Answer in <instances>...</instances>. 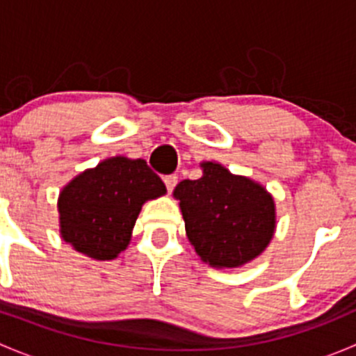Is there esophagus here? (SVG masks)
Wrapping results in <instances>:
<instances>
[{
    "label": "esophagus",
    "instance_id": "esophagus-1",
    "mask_svg": "<svg viewBox=\"0 0 356 356\" xmlns=\"http://www.w3.org/2000/svg\"><path fill=\"white\" fill-rule=\"evenodd\" d=\"M163 182H165V186H167V191L172 193L174 191L175 186H177V175H165Z\"/></svg>",
    "mask_w": 356,
    "mask_h": 356
}]
</instances>
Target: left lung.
Wrapping results in <instances>:
<instances>
[{"instance_id": "obj_1", "label": "left lung", "mask_w": 356, "mask_h": 356, "mask_svg": "<svg viewBox=\"0 0 356 356\" xmlns=\"http://www.w3.org/2000/svg\"><path fill=\"white\" fill-rule=\"evenodd\" d=\"M203 177L184 179L181 201L186 232L201 260L213 267H239L261 253L274 236L272 196L257 182L207 161Z\"/></svg>"}]
</instances>
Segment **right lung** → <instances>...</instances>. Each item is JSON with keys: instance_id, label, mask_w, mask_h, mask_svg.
<instances>
[{"instance_id": "add662e5", "label": "right lung", "mask_w": 356, "mask_h": 356, "mask_svg": "<svg viewBox=\"0 0 356 356\" xmlns=\"http://www.w3.org/2000/svg\"><path fill=\"white\" fill-rule=\"evenodd\" d=\"M165 191L145 160L108 158L77 175L60 195L62 238L88 257L111 260L131 241L143 203Z\"/></svg>"}]
</instances>
